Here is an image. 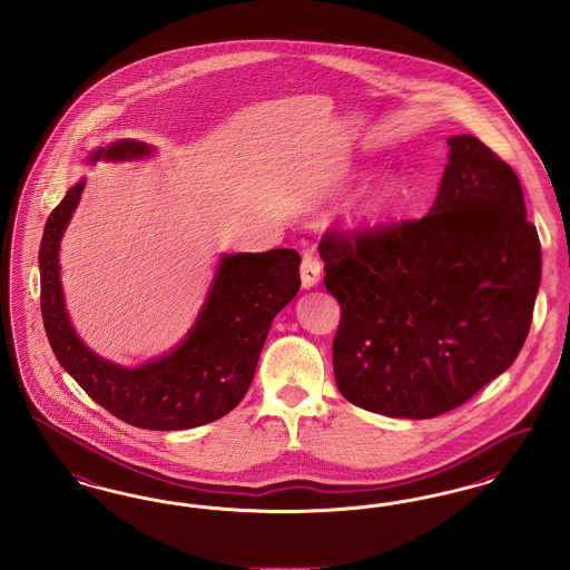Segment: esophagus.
<instances>
[{
	"instance_id": "1",
	"label": "esophagus",
	"mask_w": 570,
	"mask_h": 570,
	"mask_svg": "<svg viewBox=\"0 0 570 570\" xmlns=\"http://www.w3.org/2000/svg\"><path fill=\"white\" fill-rule=\"evenodd\" d=\"M322 278V262L313 253H304L302 257V287L313 289Z\"/></svg>"
}]
</instances>
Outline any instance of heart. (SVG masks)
<instances>
[{"label": "heart", "instance_id": "obj_1", "mask_svg": "<svg viewBox=\"0 0 570 570\" xmlns=\"http://www.w3.org/2000/svg\"><path fill=\"white\" fill-rule=\"evenodd\" d=\"M364 176V173L355 174ZM404 196V183L396 174H383L360 194L355 202L351 217H348V229L353 234H372L381 229L385 223L396 215Z\"/></svg>", "mask_w": 570, "mask_h": 570}]
</instances>
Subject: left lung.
I'll return each mask as SVG.
<instances>
[{
    "label": "left lung",
    "mask_w": 570,
    "mask_h": 570,
    "mask_svg": "<svg viewBox=\"0 0 570 570\" xmlns=\"http://www.w3.org/2000/svg\"><path fill=\"white\" fill-rule=\"evenodd\" d=\"M420 222L355 245L325 234V289L343 315L334 376L351 404L430 420L464 404L520 353L541 285V243L520 178L479 138H446Z\"/></svg>",
    "instance_id": "obj_1"
}]
</instances>
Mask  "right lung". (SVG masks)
I'll use <instances>...</instances> for the list:
<instances>
[{
    "label": "right lung",
    "instance_id": "add662e5",
    "mask_svg": "<svg viewBox=\"0 0 570 570\" xmlns=\"http://www.w3.org/2000/svg\"><path fill=\"white\" fill-rule=\"evenodd\" d=\"M155 150L121 138L91 150L85 164L140 161ZM85 185L82 176L50 213L38 255L40 308L57 362L99 406L136 428L189 430L227 415L247 394L274 317L296 297L299 255L294 248L223 253L187 334L149 362L124 366L80 341L63 296L59 248Z\"/></svg>",
    "mask_w": 570,
    "mask_h": 570
}]
</instances>
